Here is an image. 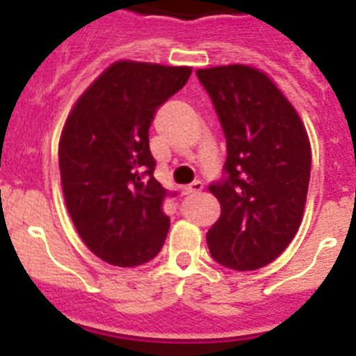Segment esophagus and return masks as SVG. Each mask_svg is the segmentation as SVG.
I'll list each match as a JSON object with an SVG mask.
<instances>
[{"label":"esophagus","mask_w":356,"mask_h":356,"mask_svg":"<svg viewBox=\"0 0 356 356\" xmlns=\"http://www.w3.org/2000/svg\"><path fill=\"white\" fill-rule=\"evenodd\" d=\"M203 187H205V185H203V181H194L193 185H188L187 188H185V194H187V196H194V194H200L201 191H203Z\"/></svg>","instance_id":"obj_1"}]
</instances>
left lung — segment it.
Masks as SVG:
<instances>
[{
	"mask_svg": "<svg viewBox=\"0 0 356 356\" xmlns=\"http://www.w3.org/2000/svg\"><path fill=\"white\" fill-rule=\"evenodd\" d=\"M226 137L222 176L210 184L221 217L207 234L210 254L234 271L271 264L301 225L310 144L294 106L250 65L200 69Z\"/></svg>",
	"mask_w": 356,
	"mask_h": 356,
	"instance_id": "1",
	"label": "left lung"
}]
</instances>
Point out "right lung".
<instances>
[{"instance_id":"1","label":"right lung","mask_w":356,"mask_h":356,"mask_svg":"<svg viewBox=\"0 0 356 356\" xmlns=\"http://www.w3.org/2000/svg\"><path fill=\"white\" fill-rule=\"evenodd\" d=\"M191 72L115 62L85 90L65 121L58 147L65 205L81 241L112 266L149 262L168 237L163 201L176 193L153 176L149 127Z\"/></svg>"}]
</instances>
